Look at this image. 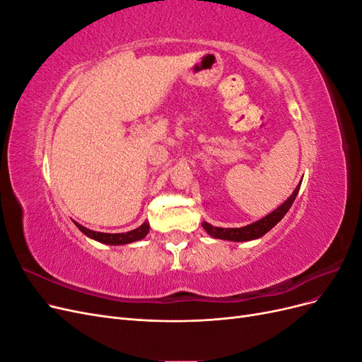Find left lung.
Listing matches in <instances>:
<instances>
[{"label": "left lung", "mask_w": 362, "mask_h": 362, "mask_svg": "<svg viewBox=\"0 0 362 362\" xmlns=\"http://www.w3.org/2000/svg\"><path fill=\"white\" fill-rule=\"evenodd\" d=\"M299 189H300V184L294 189L290 198L282 205H279L275 211H272L266 217H262V218H259V221L250 223V225H246L243 228H218V226H213L206 222H204L202 226L211 237L221 238V240H231V242H249V240L259 238L266 233H269L270 229L275 226L284 216L287 214V211L290 210V206L293 205V202L296 199V196H298V193H299Z\"/></svg>", "instance_id": "obj_1"}]
</instances>
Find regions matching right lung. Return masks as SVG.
<instances>
[{
    "mask_svg": "<svg viewBox=\"0 0 362 362\" xmlns=\"http://www.w3.org/2000/svg\"><path fill=\"white\" fill-rule=\"evenodd\" d=\"M76 226H78L80 231L83 234H86L87 237H90L93 240H96V242L100 243H105V245H128V243H133V242H137V240H141L144 237H146V234L149 233V223L145 222L141 223L139 228L133 229V231H128V233H120V234H108V233H96V231H92V229L86 228L80 223L74 222Z\"/></svg>",
    "mask_w": 362,
    "mask_h": 362,
    "instance_id": "1",
    "label": "right lung"
}]
</instances>
